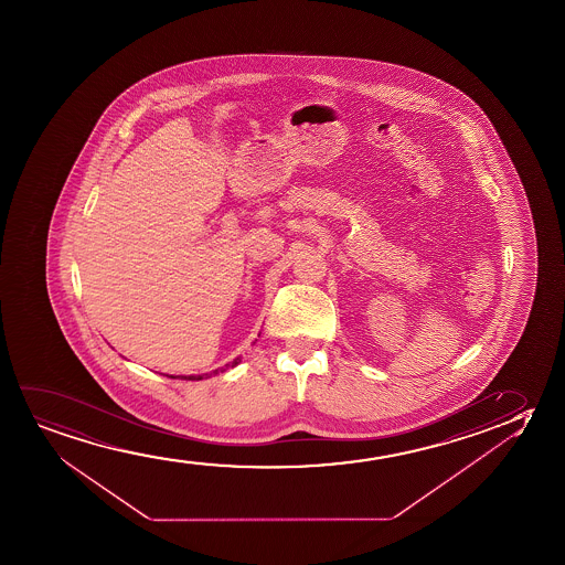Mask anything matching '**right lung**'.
I'll return each mask as SVG.
<instances>
[{
	"mask_svg": "<svg viewBox=\"0 0 565 565\" xmlns=\"http://www.w3.org/2000/svg\"><path fill=\"white\" fill-rule=\"evenodd\" d=\"M239 363H241V356H237V359H233L232 364H225V369H227V366H237V364H239ZM225 369H216V371H212V372H210V374H196V376H194V374H191V376H170V379H181V380L210 379V376H212V374H217V372H224Z\"/></svg>",
	"mask_w": 565,
	"mask_h": 565,
	"instance_id": "add662e5",
	"label": "right lung"
}]
</instances>
